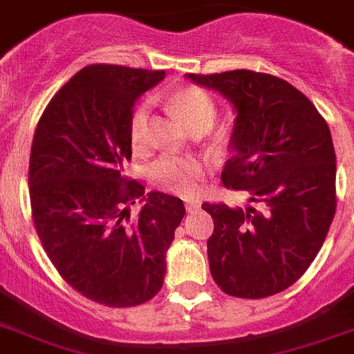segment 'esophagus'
Here are the masks:
<instances>
[{
  "label": "esophagus",
  "instance_id": "esophagus-1",
  "mask_svg": "<svg viewBox=\"0 0 354 354\" xmlns=\"http://www.w3.org/2000/svg\"><path fill=\"white\" fill-rule=\"evenodd\" d=\"M200 207H202V203H200V200H194V198H187L186 200V210L187 212H198Z\"/></svg>",
  "mask_w": 354,
  "mask_h": 354
}]
</instances>
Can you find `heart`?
I'll return each instance as SVG.
<instances>
[{"label":"heart","instance_id":"b5f03b06","mask_svg":"<svg viewBox=\"0 0 354 354\" xmlns=\"http://www.w3.org/2000/svg\"><path fill=\"white\" fill-rule=\"evenodd\" d=\"M170 102L191 128L212 126L217 115V105L212 96L198 86H186L175 89ZM152 102L144 100L135 106L129 118V144L138 154L152 147ZM207 163L198 158L179 154H165L149 168V180L158 189L175 194H193L207 174Z\"/></svg>","mask_w":354,"mask_h":354}]
</instances>
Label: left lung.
I'll return each instance as SVG.
<instances>
[{
  "label": "left lung",
  "instance_id": "1",
  "mask_svg": "<svg viewBox=\"0 0 354 354\" xmlns=\"http://www.w3.org/2000/svg\"><path fill=\"white\" fill-rule=\"evenodd\" d=\"M193 82L219 91L236 110L221 180L254 205L203 203L212 216L210 274L226 295L265 298L306 274L335 216V151L326 121L286 80L251 70Z\"/></svg>",
  "mask_w": 354,
  "mask_h": 354
}]
</instances>
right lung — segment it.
<instances>
[{
  "mask_svg": "<svg viewBox=\"0 0 354 354\" xmlns=\"http://www.w3.org/2000/svg\"><path fill=\"white\" fill-rule=\"evenodd\" d=\"M163 70L89 64L48 102L29 156L35 230L75 291L106 307L145 304L163 286L183 200L145 189L122 170L131 160L129 118ZM146 200L137 218L129 207Z\"/></svg>",
  "mask_w": 354,
  "mask_h": 354,
  "instance_id": "right-lung-1",
  "label": "right lung"
}]
</instances>
